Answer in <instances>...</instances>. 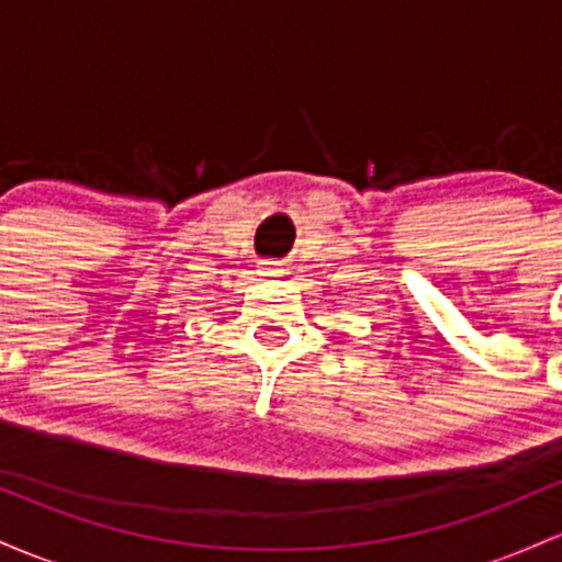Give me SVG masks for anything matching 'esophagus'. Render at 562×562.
Returning a JSON list of instances; mask_svg holds the SVG:
<instances>
[{"label": "esophagus", "mask_w": 562, "mask_h": 562, "mask_svg": "<svg viewBox=\"0 0 562 562\" xmlns=\"http://www.w3.org/2000/svg\"><path fill=\"white\" fill-rule=\"evenodd\" d=\"M260 273L268 276V279H276V276H283V265H281V262H273V260L262 262Z\"/></svg>", "instance_id": "1"}]
</instances>
